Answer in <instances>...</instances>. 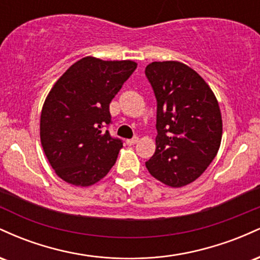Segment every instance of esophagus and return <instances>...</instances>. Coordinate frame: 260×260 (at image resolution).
<instances>
[{
    "mask_svg": "<svg viewBox=\"0 0 260 260\" xmlns=\"http://www.w3.org/2000/svg\"><path fill=\"white\" fill-rule=\"evenodd\" d=\"M138 137H133V138H131V139H127L126 140V143L128 145H134L136 144V143H138Z\"/></svg>",
    "mask_w": 260,
    "mask_h": 260,
    "instance_id": "1",
    "label": "esophagus"
}]
</instances>
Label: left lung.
<instances>
[{
    "instance_id": "obj_1",
    "label": "left lung",
    "mask_w": 260,
    "mask_h": 260,
    "mask_svg": "<svg viewBox=\"0 0 260 260\" xmlns=\"http://www.w3.org/2000/svg\"><path fill=\"white\" fill-rule=\"evenodd\" d=\"M145 76L156 99L157 131L145 166L162 183L183 187L216 156L222 136L219 104L205 80L181 62H153Z\"/></svg>"
}]
</instances>
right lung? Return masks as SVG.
Segmentation results:
<instances>
[{"label":"right lung","instance_id":"add662e5","mask_svg":"<svg viewBox=\"0 0 260 260\" xmlns=\"http://www.w3.org/2000/svg\"><path fill=\"white\" fill-rule=\"evenodd\" d=\"M137 68L133 61L84 57L53 85L40 118L41 145L58 177L88 187L115 165L123 142L110 134V103Z\"/></svg>","mask_w":260,"mask_h":260}]
</instances>
